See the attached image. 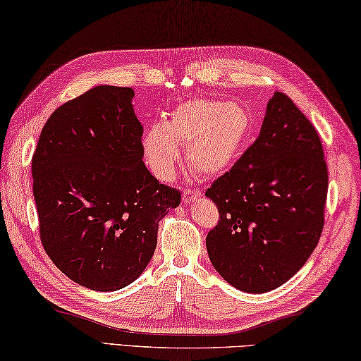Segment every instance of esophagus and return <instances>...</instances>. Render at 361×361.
<instances>
[{"label": "esophagus", "instance_id": "esophagus-1", "mask_svg": "<svg viewBox=\"0 0 361 361\" xmlns=\"http://www.w3.org/2000/svg\"><path fill=\"white\" fill-rule=\"evenodd\" d=\"M182 196H183V202L190 204V202H193L195 200H198V198H200V196H201V192H200V190L187 188V190H183Z\"/></svg>", "mask_w": 361, "mask_h": 361}]
</instances>
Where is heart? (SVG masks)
Masks as SVG:
<instances>
[{
	"label": "heart",
	"mask_w": 361,
	"mask_h": 361,
	"mask_svg": "<svg viewBox=\"0 0 361 361\" xmlns=\"http://www.w3.org/2000/svg\"><path fill=\"white\" fill-rule=\"evenodd\" d=\"M251 116L234 102L193 99L180 104L145 137L147 163L161 178L171 176L188 146V163L202 176H219L234 165L248 140Z\"/></svg>",
	"instance_id": "heart-1"
}]
</instances>
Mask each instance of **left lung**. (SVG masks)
<instances>
[{"mask_svg": "<svg viewBox=\"0 0 361 361\" xmlns=\"http://www.w3.org/2000/svg\"><path fill=\"white\" fill-rule=\"evenodd\" d=\"M327 190L317 130L286 94L275 92L259 137L206 190L220 216L206 237L215 270L251 294L286 283L321 239Z\"/></svg>", "mask_w": 361, "mask_h": 361, "instance_id": "1", "label": "left lung"}]
</instances>
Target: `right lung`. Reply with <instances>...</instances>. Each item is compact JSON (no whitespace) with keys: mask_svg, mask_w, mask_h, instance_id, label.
I'll return each instance as SVG.
<instances>
[{"mask_svg":"<svg viewBox=\"0 0 361 361\" xmlns=\"http://www.w3.org/2000/svg\"><path fill=\"white\" fill-rule=\"evenodd\" d=\"M132 87L96 86L53 111L32 155L40 242L87 289L137 280L157 247L159 221L180 192L149 173Z\"/></svg>","mask_w":361,"mask_h":361,"instance_id":"right-lung-1","label":"right lung"}]
</instances>
